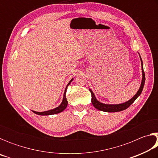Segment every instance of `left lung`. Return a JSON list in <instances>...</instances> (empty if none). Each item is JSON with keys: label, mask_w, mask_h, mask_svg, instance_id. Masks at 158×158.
I'll return each instance as SVG.
<instances>
[{"label": "left lung", "mask_w": 158, "mask_h": 158, "mask_svg": "<svg viewBox=\"0 0 158 158\" xmlns=\"http://www.w3.org/2000/svg\"><path fill=\"white\" fill-rule=\"evenodd\" d=\"M140 56V55H139ZM140 60L141 62V72H142V80H141V85L139 89L138 90L137 93L134 95V97L130 99L125 102L121 103V104H118V105H114V104H105L102 103L100 101H98L97 99H96L94 93L92 91L91 89H89L90 92L91 93V102L93 105L95 106V107L98 109V110L105 111V112H118V111H123L125 109L129 107V106L132 105V104L135 102V100L137 99L139 96L141 95V92H142V90L143 89V85L145 84V73H144L143 71V62L142 60H141V58L140 56Z\"/></svg>", "instance_id": "left-lung-1"}]
</instances>
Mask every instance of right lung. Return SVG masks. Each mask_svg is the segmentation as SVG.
Instances as JSON below:
<instances>
[{
    "label": "right lung",
    "instance_id": "1",
    "mask_svg": "<svg viewBox=\"0 0 158 158\" xmlns=\"http://www.w3.org/2000/svg\"><path fill=\"white\" fill-rule=\"evenodd\" d=\"M74 79L73 78L70 81H69L68 84L67 85V86L65 89V92H64V94H63V101L62 102L60 103V105L57 106V107H56L53 109H50L49 111H42V112H38V111H32L33 112H34L35 114H36L37 115H41V116H48V115H53V114H56L58 113H60V112H62L63 111L65 110L66 109L67 106H68V100H67V98H66V90L68 89V85L71 84V82L73 81V80Z\"/></svg>",
    "mask_w": 158,
    "mask_h": 158
}]
</instances>
